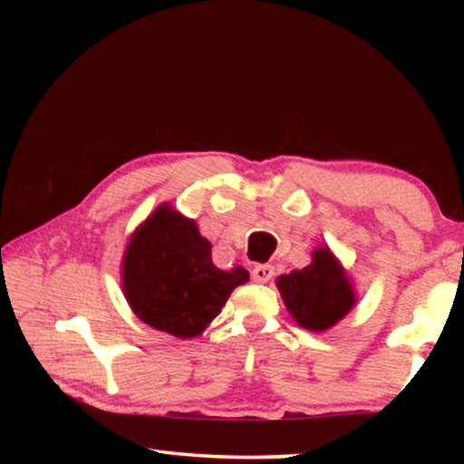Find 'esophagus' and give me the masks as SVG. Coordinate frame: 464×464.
Masks as SVG:
<instances>
[{"mask_svg":"<svg viewBox=\"0 0 464 464\" xmlns=\"http://www.w3.org/2000/svg\"><path fill=\"white\" fill-rule=\"evenodd\" d=\"M274 276V266L270 264H256L251 268V278L254 282H268Z\"/></svg>","mask_w":464,"mask_h":464,"instance_id":"esophagus-1","label":"esophagus"}]
</instances>
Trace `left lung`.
<instances>
[{"instance_id": "1", "label": "left lung", "mask_w": 464, "mask_h": 464, "mask_svg": "<svg viewBox=\"0 0 464 464\" xmlns=\"http://www.w3.org/2000/svg\"><path fill=\"white\" fill-rule=\"evenodd\" d=\"M276 286L290 315L309 332L334 327L356 304L354 286L327 246L313 251L303 270L282 274Z\"/></svg>"}]
</instances>
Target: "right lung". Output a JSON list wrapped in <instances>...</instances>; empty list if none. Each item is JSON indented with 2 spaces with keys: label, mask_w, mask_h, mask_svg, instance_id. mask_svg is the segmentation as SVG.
<instances>
[{
  "label": "right lung",
  "mask_w": 464,
  "mask_h": 464,
  "mask_svg": "<svg viewBox=\"0 0 464 464\" xmlns=\"http://www.w3.org/2000/svg\"><path fill=\"white\" fill-rule=\"evenodd\" d=\"M247 280L241 266L218 270L208 239L169 204L157 207L137 227L122 257V290L135 315L182 340L200 335L233 288Z\"/></svg>",
  "instance_id": "1"
}]
</instances>
